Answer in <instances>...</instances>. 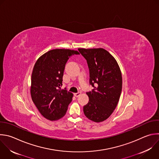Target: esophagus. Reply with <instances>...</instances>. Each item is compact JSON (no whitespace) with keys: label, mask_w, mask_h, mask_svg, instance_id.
<instances>
[{"label":"esophagus","mask_w":159,"mask_h":159,"mask_svg":"<svg viewBox=\"0 0 159 159\" xmlns=\"http://www.w3.org/2000/svg\"><path fill=\"white\" fill-rule=\"evenodd\" d=\"M80 94H81V93H80V92H77V93H75L74 95V96H75V97H79Z\"/></svg>","instance_id":"1"}]
</instances>
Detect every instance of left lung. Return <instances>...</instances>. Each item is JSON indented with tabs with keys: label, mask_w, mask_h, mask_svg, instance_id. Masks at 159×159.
Listing matches in <instances>:
<instances>
[{
	"label": "left lung",
	"mask_w": 159,
	"mask_h": 159,
	"mask_svg": "<svg viewBox=\"0 0 159 159\" xmlns=\"http://www.w3.org/2000/svg\"><path fill=\"white\" fill-rule=\"evenodd\" d=\"M86 59L93 87L87 92L89 101L84 106L85 116L95 122H103L112 114L119 102L122 87L120 67L115 58L102 48H79Z\"/></svg>",
	"instance_id": "obj_1"
}]
</instances>
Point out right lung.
<instances>
[{
    "instance_id": "obj_1",
    "label": "right lung",
    "mask_w": 159,
    "mask_h": 159,
    "mask_svg": "<svg viewBox=\"0 0 159 159\" xmlns=\"http://www.w3.org/2000/svg\"><path fill=\"white\" fill-rule=\"evenodd\" d=\"M77 50H51L35 62L31 77L30 93L36 107L45 119L53 121L63 117L73 93L61 89L66 64L70 57L79 55Z\"/></svg>"
}]
</instances>
